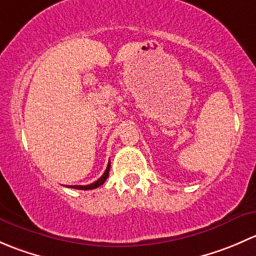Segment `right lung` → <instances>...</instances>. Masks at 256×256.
<instances>
[{
    "label": "right lung",
    "instance_id": "right-lung-1",
    "mask_svg": "<svg viewBox=\"0 0 256 256\" xmlns=\"http://www.w3.org/2000/svg\"><path fill=\"white\" fill-rule=\"evenodd\" d=\"M109 171H110V161H109V164H108V167H106V170H105L104 174H102V176L100 177L99 180H95L94 183H92V184H88V186H66V187L76 188V190H95V188H98V187H99V186L104 184V182H105V180H106V178L109 177Z\"/></svg>",
    "mask_w": 256,
    "mask_h": 256
}]
</instances>
